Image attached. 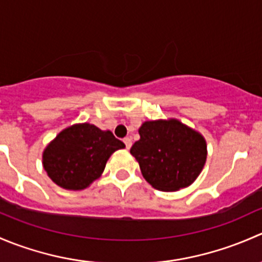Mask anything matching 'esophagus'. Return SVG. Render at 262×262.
<instances>
[{"mask_svg":"<svg viewBox=\"0 0 262 262\" xmlns=\"http://www.w3.org/2000/svg\"><path fill=\"white\" fill-rule=\"evenodd\" d=\"M124 143H125L126 149H129V148L132 147V138H130V137H126V138H124Z\"/></svg>","mask_w":262,"mask_h":262,"instance_id":"obj_1","label":"esophagus"}]
</instances>
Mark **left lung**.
<instances>
[{"instance_id":"left-lung-1","label":"left lung","mask_w":262,"mask_h":262,"mask_svg":"<svg viewBox=\"0 0 262 262\" xmlns=\"http://www.w3.org/2000/svg\"><path fill=\"white\" fill-rule=\"evenodd\" d=\"M130 148L142 175L155 189L176 191L196 180L207 161V142L178 119L144 121Z\"/></svg>"}]
</instances>
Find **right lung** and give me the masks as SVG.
I'll return each mask as SVG.
<instances>
[{
    "mask_svg": "<svg viewBox=\"0 0 262 262\" xmlns=\"http://www.w3.org/2000/svg\"><path fill=\"white\" fill-rule=\"evenodd\" d=\"M125 144L110 130L82 123L63 129L43 152V167L58 186L83 190L104 172L107 160Z\"/></svg>",
    "mask_w": 262,
    "mask_h": 262,
    "instance_id": "right-lung-1",
    "label": "right lung"
}]
</instances>
